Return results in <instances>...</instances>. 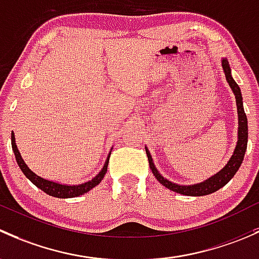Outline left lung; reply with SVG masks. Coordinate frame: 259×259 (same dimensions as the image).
I'll return each instance as SVG.
<instances>
[{"label":"left lung","instance_id":"obj_1","mask_svg":"<svg viewBox=\"0 0 259 259\" xmlns=\"http://www.w3.org/2000/svg\"><path fill=\"white\" fill-rule=\"evenodd\" d=\"M222 67L225 71L226 79L231 86L232 91H233L234 96H236V102H237V111H238V141H237V146L234 148L233 156L231 157V159L228 161V163L226 164L225 168L217 173V175L212 176V177L206 180L204 182L197 183V185L192 186H180L176 185V183L169 182L168 180L163 177L161 173L158 172L154 166L153 161H152V157L149 154V151L146 148V153H147L148 162H149V168L152 169V173L154 175V177L158 180V182L161 185H163L164 187H167L170 191L177 192V193L185 194V196H206V194L213 193V192L218 191L220 188H222L223 186H226L229 181L233 178V176L236 175V172L241 167L242 161L244 158V153H246L247 149V142H248V123H247V116L244 113L243 108V101H242V93L241 89H239L238 84L236 83V81L233 79L231 74V68H229L228 61L222 60Z\"/></svg>","mask_w":259,"mask_h":259}]
</instances>
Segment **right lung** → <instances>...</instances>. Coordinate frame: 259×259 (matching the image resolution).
I'll list each match as a JSON object with an SVG mask.
<instances>
[{"label":"right lung","mask_w":259,"mask_h":259,"mask_svg":"<svg viewBox=\"0 0 259 259\" xmlns=\"http://www.w3.org/2000/svg\"><path fill=\"white\" fill-rule=\"evenodd\" d=\"M11 145H12V149H13V153H15L16 161H17V164L20 166V168L23 172V175H25L26 177H27L28 180L36 186V187L42 189L45 193L50 194V196L52 197H57V198H73V197H78L81 196V194L87 193V192L91 191L93 187H96V186L102 181V178L105 177L106 172H107L108 161H110V156H108L103 168L101 169V172L98 173L93 180H91L86 183H82V185H78V186H66V185H61V183L52 182V181L45 180V178L39 177V176H37L36 173H33L30 168H28L27 164L25 163V161H23L22 157H21L20 152H18L17 146H16V142H15V135H13V132L11 133Z\"/></svg>","instance_id":"1"}]
</instances>
